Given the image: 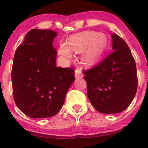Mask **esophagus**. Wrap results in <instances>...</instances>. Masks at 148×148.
Masks as SVG:
<instances>
[{
	"label": "esophagus",
	"mask_w": 148,
	"mask_h": 148,
	"mask_svg": "<svg viewBox=\"0 0 148 148\" xmlns=\"http://www.w3.org/2000/svg\"><path fill=\"white\" fill-rule=\"evenodd\" d=\"M84 77L82 73V71H80V70L79 69H77L75 70V77L76 79H79V78H82Z\"/></svg>",
	"instance_id": "1"
}]
</instances>
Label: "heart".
Wrapping results in <instances>:
<instances>
[{
    "mask_svg": "<svg viewBox=\"0 0 148 148\" xmlns=\"http://www.w3.org/2000/svg\"><path fill=\"white\" fill-rule=\"evenodd\" d=\"M108 46V38L104 34L94 31H86L71 36L68 45L62 44L59 53L71 58L72 53H81V60L84 65L92 66L102 59Z\"/></svg>",
    "mask_w": 148,
    "mask_h": 148,
    "instance_id": "heart-1",
    "label": "heart"
}]
</instances>
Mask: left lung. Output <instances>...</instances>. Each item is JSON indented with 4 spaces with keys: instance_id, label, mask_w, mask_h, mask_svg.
Here are the masks:
<instances>
[{
    "instance_id": "obj_1",
    "label": "left lung",
    "mask_w": 148,
    "mask_h": 148,
    "mask_svg": "<svg viewBox=\"0 0 148 148\" xmlns=\"http://www.w3.org/2000/svg\"><path fill=\"white\" fill-rule=\"evenodd\" d=\"M111 36L112 52L96 66L84 71L91 104L98 112L108 114L126 110L138 89L136 64L127 44L117 34Z\"/></svg>"
}]
</instances>
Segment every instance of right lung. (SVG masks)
I'll return each instance as SVG.
<instances>
[{"mask_svg": "<svg viewBox=\"0 0 148 148\" xmlns=\"http://www.w3.org/2000/svg\"><path fill=\"white\" fill-rule=\"evenodd\" d=\"M51 30L32 29L16 49L11 71L13 94L19 110L32 118L57 114L74 82V70L56 66Z\"/></svg>", "mask_w": 148, "mask_h": 148, "instance_id": "obj_1", "label": "right lung"}]
</instances>
